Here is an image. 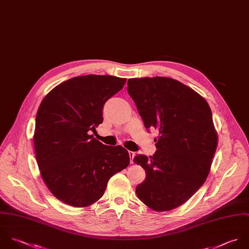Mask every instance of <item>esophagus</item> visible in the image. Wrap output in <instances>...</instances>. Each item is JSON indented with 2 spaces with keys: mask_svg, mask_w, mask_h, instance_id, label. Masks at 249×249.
I'll use <instances>...</instances> for the list:
<instances>
[{
  "mask_svg": "<svg viewBox=\"0 0 249 249\" xmlns=\"http://www.w3.org/2000/svg\"><path fill=\"white\" fill-rule=\"evenodd\" d=\"M129 156H130V159H131V163L134 162V158L136 156V153L133 152V151H129Z\"/></svg>",
  "mask_w": 249,
  "mask_h": 249,
  "instance_id": "obj_1",
  "label": "esophagus"
}]
</instances>
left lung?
<instances>
[{"label":"left lung","instance_id":"8db88e82","mask_svg":"<svg viewBox=\"0 0 249 249\" xmlns=\"http://www.w3.org/2000/svg\"><path fill=\"white\" fill-rule=\"evenodd\" d=\"M127 90L145 128L159 132L156 153L134 159L146 173L137 196L157 212L173 210L209 175L217 146L211 108L197 92L171 78L129 79Z\"/></svg>","mask_w":249,"mask_h":249}]
</instances>
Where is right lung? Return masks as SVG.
<instances>
[{"label": "right lung", "instance_id": "right-lung-1", "mask_svg": "<svg viewBox=\"0 0 249 249\" xmlns=\"http://www.w3.org/2000/svg\"><path fill=\"white\" fill-rule=\"evenodd\" d=\"M126 79L87 75L56 86L42 100L34 144L41 177L53 196L73 207L99 200L111 176L130 163L124 147L107 146L90 135L103 122L107 100Z\"/></svg>", "mask_w": 249, "mask_h": 249}]
</instances>
